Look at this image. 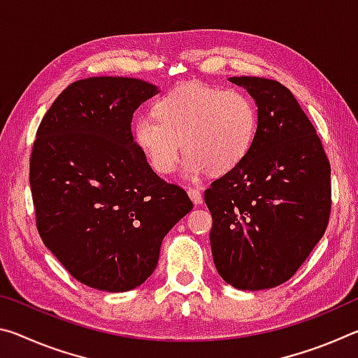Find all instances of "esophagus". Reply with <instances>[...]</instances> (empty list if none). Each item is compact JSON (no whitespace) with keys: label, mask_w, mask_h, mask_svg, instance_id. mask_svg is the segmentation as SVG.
<instances>
[{"label":"esophagus","mask_w":358,"mask_h":358,"mask_svg":"<svg viewBox=\"0 0 358 358\" xmlns=\"http://www.w3.org/2000/svg\"><path fill=\"white\" fill-rule=\"evenodd\" d=\"M187 196H189L194 205L202 203V192H201V189H197V187H189V189H187Z\"/></svg>","instance_id":"34e87169"}]
</instances>
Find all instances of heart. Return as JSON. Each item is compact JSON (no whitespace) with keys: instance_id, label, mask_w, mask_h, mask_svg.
<instances>
[{"instance_id":"heart-1","label":"heart","mask_w":358,"mask_h":358,"mask_svg":"<svg viewBox=\"0 0 358 358\" xmlns=\"http://www.w3.org/2000/svg\"><path fill=\"white\" fill-rule=\"evenodd\" d=\"M155 117L136 118L137 147L161 175L173 171L183 147L187 178L234 171L250 153L257 128L256 107L245 93L202 82L185 83L161 98Z\"/></svg>"}]
</instances>
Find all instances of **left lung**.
<instances>
[{
    "label": "left lung",
    "instance_id": "8db88e82",
    "mask_svg": "<svg viewBox=\"0 0 358 358\" xmlns=\"http://www.w3.org/2000/svg\"><path fill=\"white\" fill-rule=\"evenodd\" d=\"M257 106L250 153L205 191L217 273L241 290L286 282L324 237L330 162L294 94L276 80L230 77Z\"/></svg>",
    "mask_w": 358,
    "mask_h": 358
}]
</instances>
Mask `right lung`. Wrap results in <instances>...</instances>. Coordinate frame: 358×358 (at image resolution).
<instances>
[{"instance_id": "obj_1", "label": "right lung", "mask_w": 358, "mask_h": 358, "mask_svg": "<svg viewBox=\"0 0 358 358\" xmlns=\"http://www.w3.org/2000/svg\"><path fill=\"white\" fill-rule=\"evenodd\" d=\"M159 93L131 77H90L58 96L36 134L29 186L44 245L77 281L128 292L148 280L161 243L192 210L157 177L131 123Z\"/></svg>"}]
</instances>
